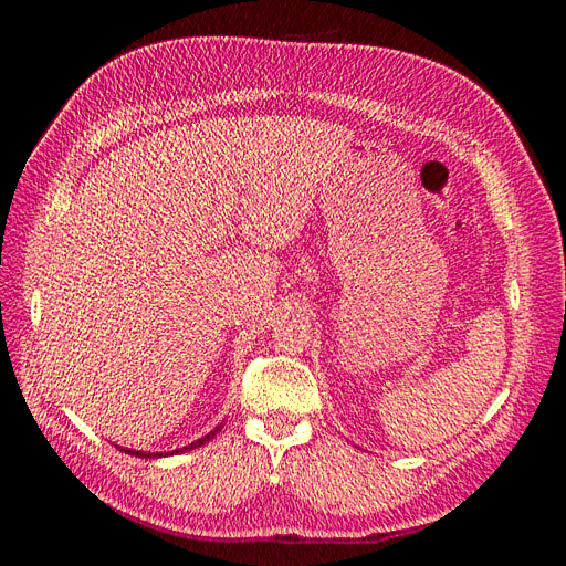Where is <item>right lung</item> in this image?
<instances>
[{
	"label": "right lung",
	"mask_w": 566,
	"mask_h": 566,
	"mask_svg": "<svg viewBox=\"0 0 566 566\" xmlns=\"http://www.w3.org/2000/svg\"><path fill=\"white\" fill-rule=\"evenodd\" d=\"M224 424V422H221ZM221 424H217L212 432H208L205 437H200V439H196V441H191L188 443V447H184V449H177V451H172V453H150V451H132V449H125V447H117L119 451H125V453H129V455H136V458H163V455H175V453H186V451H193V449H198V447H202L205 441H210V439H214L217 437V432L221 430Z\"/></svg>",
	"instance_id": "1"
}]
</instances>
